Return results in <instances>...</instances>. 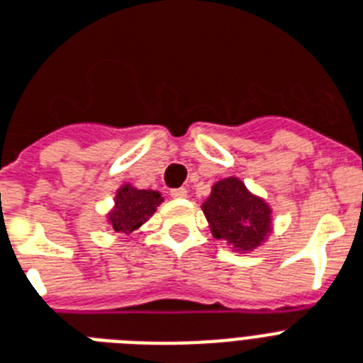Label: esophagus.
I'll return each mask as SVG.
<instances>
[{
    "instance_id": "obj_1",
    "label": "esophagus",
    "mask_w": 363,
    "mask_h": 363,
    "mask_svg": "<svg viewBox=\"0 0 363 363\" xmlns=\"http://www.w3.org/2000/svg\"><path fill=\"white\" fill-rule=\"evenodd\" d=\"M169 196L171 198H186L188 190L186 188H171Z\"/></svg>"
}]
</instances>
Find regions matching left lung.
Listing matches in <instances>:
<instances>
[{"label":"left lung","mask_w":363,"mask_h":363,"mask_svg":"<svg viewBox=\"0 0 363 363\" xmlns=\"http://www.w3.org/2000/svg\"><path fill=\"white\" fill-rule=\"evenodd\" d=\"M201 209L213 235L226 239L239 250H252L271 232V209L267 203L248 192L235 177L216 182Z\"/></svg>","instance_id":"obj_1"}]
</instances>
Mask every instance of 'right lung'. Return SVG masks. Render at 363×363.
I'll return each instance as SVG.
<instances>
[{
	"label": "right lung",
	"mask_w": 363,
	"mask_h": 363,
	"mask_svg": "<svg viewBox=\"0 0 363 363\" xmlns=\"http://www.w3.org/2000/svg\"><path fill=\"white\" fill-rule=\"evenodd\" d=\"M162 203V196L154 190H137L124 184L116 192L115 209L109 215L113 230L118 233H131L154 215L156 207Z\"/></svg>",
	"instance_id": "obj_1"
}]
</instances>
